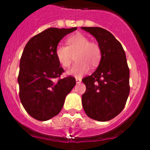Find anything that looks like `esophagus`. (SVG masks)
I'll list each match as a JSON object with an SVG mask.
<instances>
[{"instance_id":"1","label":"esophagus","mask_w":150,"mask_h":150,"mask_svg":"<svg viewBox=\"0 0 150 150\" xmlns=\"http://www.w3.org/2000/svg\"><path fill=\"white\" fill-rule=\"evenodd\" d=\"M81 81H82L81 78H76V83H77V84L81 83Z\"/></svg>"}]
</instances>
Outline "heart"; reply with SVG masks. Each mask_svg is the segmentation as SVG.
Here are the masks:
<instances>
[{"mask_svg":"<svg viewBox=\"0 0 150 150\" xmlns=\"http://www.w3.org/2000/svg\"><path fill=\"white\" fill-rule=\"evenodd\" d=\"M67 45L59 44L55 49V56L59 64L64 68L71 66L73 55H75L76 63L67 74L76 77H81L88 73L90 66L96 67L101 59V50L98 43L90 42L87 37L82 34H74L67 39Z\"/></svg>","mask_w":150,"mask_h":150,"instance_id":"b5f03b06","label":"heart"}]
</instances>
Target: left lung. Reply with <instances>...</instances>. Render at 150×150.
<instances>
[{
    "label": "left lung",
    "instance_id": "left-lung-1",
    "mask_svg": "<svg viewBox=\"0 0 150 150\" xmlns=\"http://www.w3.org/2000/svg\"><path fill=\"white\" fill-rule=\"evenodd\" d=\"M96 38L101 59L96 71L82 79L86 90L82 104L92 120H112L124 109L130 91L129 68L121 43L108 30L98 27H82Z\"/></svg>",
    "mask_w": 150,
    "mask_h": 150
}]
</instances>
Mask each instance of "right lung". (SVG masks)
<instances>
[{"label": "right lung", "instance_id": "obj_1", "mask_svg": "<svg viewBox=\"0 0 150 150\" xmlns=\"http://www.w3.org/2000/svg\"><path fill=\"white\" fill-rule=\"evenodd\" d=\"M77 28H50L30 38L19 64L18 83L21 103L35 120L46 121L57 116L76 79L71 76L54 81L64 72L55 56L61 40Z\"/></svg>", "mask_w": 150, "mask_h": 150}]
</instances>
